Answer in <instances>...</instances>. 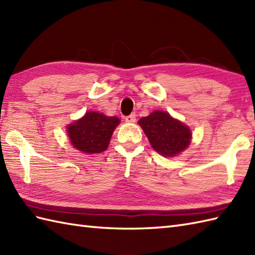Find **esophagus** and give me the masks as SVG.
<instances>
[{
	"instance_id": "1",
	"label": "esophagus",
	"mask_w": 255,
	"mask_h": 255,
	"mask_svg": "<svg viewBox=\"0 0 255 255\" xmlns=\"http://www.w3.org/2000/svg\"><path fill=\"white\" fill-rule=\"evenodd\" d=\"M125 121L127 123H134L136 122V114H130L129 116H126L125 117Z\"/></svg>"
}]
</instances>
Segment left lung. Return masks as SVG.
I'll return each instance as SVG.
<instances>
[{"label": "left lung", "mask_w": 255, "mask_h": 255, "mask_svg": "<svg viewBox=\"0 0 255 255\" xmlns=\"http://www.w3.org/2000/svg\"><path fill=\"white\" fill-rule=\"evenodd\" d=\"M151 147L163 156H174L185 150L192 140L188 126L173 118L169 113L154 111L139 119Z\"/></svg>", "instance_id": "1"}]
</instances>
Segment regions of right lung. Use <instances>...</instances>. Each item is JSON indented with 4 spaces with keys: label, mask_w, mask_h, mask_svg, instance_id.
<instances>
[{
    "label": "right lung",
    "mask_w": 255,
    "mask_h": 255,
    "mask_svg": "<svg viewBox=\"0 0 255 255\" xmlns=\"http://www.w3.org/2000/svg\"><path fill=\"white\" fill-rule=\"evenodd\" d=\"M121 123L119 118L108 117L99 112H88L68 125L67 133L73 148L83 153H101L110 144L112 134Z\"/></svg>",
    "instance_id": "1"
}]
</instances>
